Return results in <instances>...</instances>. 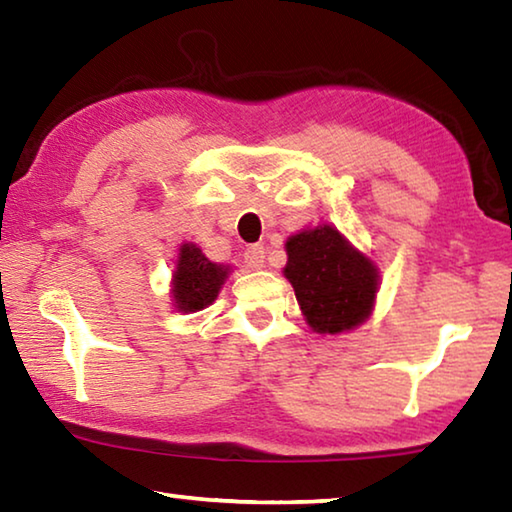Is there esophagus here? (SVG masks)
<instances>
[{
	"label": "esophagus",
	"instance_id": "esophagus-1",
	"mask_svg": "<svg viewBox=\"0 0 512 512\" xmlns=\"http://www.w3.org/2000/svg\"><path fill=\"white\" fill-rule=\"evenodd\" d=\"M244 259H246V266L248 268H262L264 266V259H266V253H264V246H250L246 248L244 253Z\"/></svg>",
	"mask_w": 512,
	"mask_h": 512
}]
</instances>
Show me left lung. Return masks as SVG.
Returning <instances> with one entry per match:
<instances>
[{
	"label": "left lung",
	"instance_id": "8db88e82",
	"mask_svg": "<svg viewBox=\"0 0 512 512\" xmlns=\"http://www.w3.org/2000/svg\"><path fill=\"white\" fill-rule=\"evenodd\" d=\"M284 277L296 291L309 327L341 334L372 314L379 273L334 225H316L287 239Z\"/></svg>",
	"mask_w": 512,
	"mask_h": 512
}]
</instances>
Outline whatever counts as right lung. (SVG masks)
Instances as JSON below:
<instances>
[{
  "instance_id": "right-lung-1",
  "label": "right lung",
  "mask_w": 512,
  "mask_h": 512,
  "mask_svg": "<svg viewBox=\"0 0 512 512\" xmlns=\"http://www.w3.org/2000/svg\"><path fill=\"white\" fill-rule=\"evenodd\" d=\"M230 266L214 264L196 244H183L171 280V296L178 311H201L219 296Z\"/></svg>"
}]
</instances>
